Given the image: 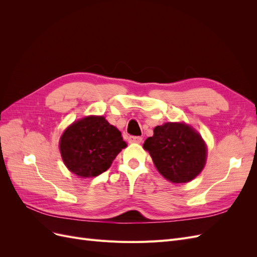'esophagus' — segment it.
Wrapping results in <instances>:
<instances>
[{
	"instance_id": "obj_1",
	"label": "esophagus",
	"mask_w": 257,
	"mask_h": 257,
	"mask_svg": "<svg viewBox=\"0 0 257 257\" xmlns=\"http://www.w3.org/2000/svg\"><path fill=\"white\" fill-rule=\"evenodd\" d=\"M128 142L131 144H141L143 142V138L139 137V136H130Z\"/></svg>"
}]
</instances>
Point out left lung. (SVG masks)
<instances>
[{
	"label": "left lung",
	"instance_id": "left-lung-1",
	"mask_svg": "<svg viewBox=\"0 0 257 257\" xmlns=\"http://www.w3.org/2000/svg\"><path fill=\"white\" fill-rule=\"evenodd\" d=\"M144 148L159 173L174 183L193 180L203 170L207 150L203 139L184 123H165L154 128Z\"/></svg>",
	"mask_w": 257,
	"mask_h": 257
}]
</instances>
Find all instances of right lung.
I'll use <instances>...</instances> for the list:
<instances>
[{
	"label": "right lung",
	"mask_w": 257,
	"mask_h": 257,
	"mask_svg": "<svg viewBox=\"0 0 257 257\" xmlns=\"http://www.w3.org/2000/svg\"><path fill=\"white\" fill-rule=\"evenodd\" d=\"M126 147L120 132L104 116L90 115L67 127L60 141L64 164L75 175L96 177L110 167Z\"/></svg>",
	"instance_id": "right-lung-1"
}]
</instances>
